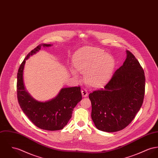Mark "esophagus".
I'll return each instance as SVG.
<instances>
[{"label": "esophagus", "instance_id": "1", "mask_svg": "<svg viewBox=\"0 0 158 158\" xmlns=\"http://www.w3.org/2000/svg\"><path fill=\"white\" fill-rule=\"evenodd\" d=\"M81 94H82V96L83 97H87L88 96V92H87V91L85 89H83L81 90Z\"/></svg>", "mask_w": 158, "mask_h": 158}]
</instances>
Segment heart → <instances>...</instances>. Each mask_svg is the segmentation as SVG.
Returning <instances> with one entry per match:
<instances>
[{
	"mask_svg": "<svg viewBox=\"0 0 158 158\" xmlns=\"http://www.w3.org/2000/svg\"><path fill=\"white\" fill-rule=\"evenodd\" d=\"M75 68L72 74L78 78L77 70L84 73V81L90 87H96L105 82L112 73L114 63L113 57L95 47L86 48L78 53L74 59Z\"/></svg>",
	"mask_w": 158,
	"mask_h": 158,
	"instance_id": "heart-1",
	"label": "heart"
}]
</instances>
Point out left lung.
Segmentation results:
<instances>
[{
  "label": "left lung",
  "mask_w": 158,
  "mask_h": 158,
  "mask_svg": "<svg viewBox=\"0 0 158 158\" xmlns=\"http://www.w3.org/2000/svg\"><path fill=\"white\" fill-rule=\"evenodd\" d=\"M126 59L104 89L89 94L92 119L96 128L114 132L125 128L143 104L145 92L144 70L126 50Z\"/></svg>",
  "instance_id": "obj_1"
}]
</instances>
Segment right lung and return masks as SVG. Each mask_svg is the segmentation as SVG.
Masks as SVG:
<instances>
[{
  "label": "right lung",
  "instance_id": "add662e5",
  "mask_svg": "<svg viewBox=\"0 0 158 158\" xmlns=\"http://www.w3.org/2000/svg\"><path fill=\"white\" fill-rule=\"evenodd\" d=\"M53 45L42 44L25 57L17 73V92L18 101L24 113L38 127L47 131L62 129L72 117L75 106L82 99L80 87H64L53 99L41 102L33 98L26 89L23 71L26 60L38 52L41 48Z\"/></svg>",
  "mask_w": 158,
  "mask_h": 158
}]
</instances>
